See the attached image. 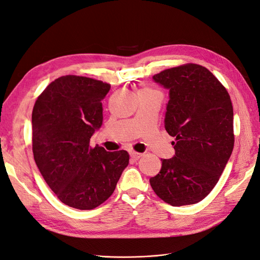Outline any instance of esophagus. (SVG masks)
Segmentation results:
<instances>
[{
	"instance_id": "esophagus-1",
	"label": "esophagus",
	"mask_w": 260,
	"mask_h": 260,
	"mask_svg": "<svg viewBox=\"0 0 260 260\" xmlns=\"http://www.w3.org/2000/svg\"><path fill=\"white\" fill-rule=\"evenodd\" d=\"M130 156H131L132 158L135 159V160H138V159L141 158V157L143 156V154H142V153H139V152H136V151H131V152H130Z\"/></svg>"
}]
</instances>
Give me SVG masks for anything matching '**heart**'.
I'll list each match as a JSON object with an SVG mask.
<instances>
[{
    "mask_svg": "<svg viewBox=\"0 0 260 260\" xmlns=\"http://www.w3.org/2000/svg\"><path fill=\"white\" fill-rule=\"evenodd\" d=\"M142 90H147V91H156V90L151 89V88H145V89H142Z\"/></svg>",
    "mask_w": 260,
    "mask_h": 260,
    "instance_id": "1",
    "label": "heart"
}]
</instances>
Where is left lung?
Here are the masks:
<instances>
[{
	"label": "left lung",
	"instance_id": "obj_1",
	"mask_svg": "<svg viewBox=\"0 0 260 260\" xmlns=\"http://www.w3.org/2000/svg\"><path fill=\"white\" fill-rule=\"evenodd\" d=\"M153 79L169 90L165 129L176 138V155L161 159L149 183L169 205H192L211 192L232 154V102L221 82L198 64L162 70Z\"/></svg>",
	"mask_w": 260,
	"mask_h": 260
}]
</instances>
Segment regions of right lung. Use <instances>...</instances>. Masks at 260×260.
I'll return each instance as SVG.
<instances>
[{
  "instance_id": "right-lung-1",
  "label": "right lung",
  "mask_w": 260,
  "mask_h": 260,
  "mask_svg": "<svg viewBox=\"0 0 260 260\" xmlns=\"http://www.w3.org/2000/svg\"><path fill=\"white\" fill-rule=\"evenodd\" d=\"M111 84L68 75L51 82L32 111V152L45 182L69 207L90 210L114 191L129 164L127 151L90 146L103 122L102 100Z\"/></svg>"
}]
</instances>
